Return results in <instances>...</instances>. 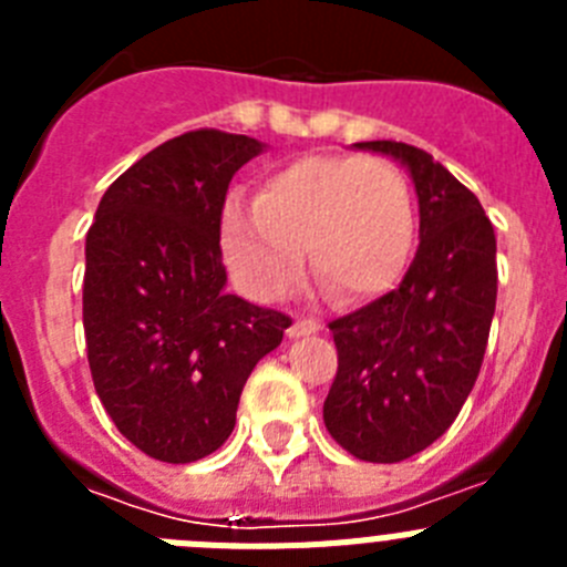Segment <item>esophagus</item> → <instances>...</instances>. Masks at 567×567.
<instances>
[{"instance_id": "1", "label": "esophagus", "mask_w": 567, "mask_h": 567, "mask_svg": "<svg viewBox=\"0 0 567 567\" xmlns=\"http://www.w3.org/2000/svg\"><path fill=\"white\" fill-rule=\"evenodd\" d=\"M320 323L318 320H312V318H300V320H295L292 327L287 329V334L289 338H303V334H315V332H320Z\"/></svg>"}]
</instances>
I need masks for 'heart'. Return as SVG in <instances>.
<instances>
[{
  "instance_id": "obj_1",
  "label": "heart",
  "mask_w": 567,
  "mask_h": 567,
  "mask_svg": "<svg viewBox=\"0 0 567 567\" xmlns=\"http://www.w3.org/2000/svg\"><path fill=\"white\" fill-rule=\"evenodd\" d=\"M417 240L412 187L394 164L358 155H300L272 169L252 209L229 202L221 247L255 300H275L300 275L303 247L315 278L340 300L392 292Z\"/></svg>"
}]
</instances>
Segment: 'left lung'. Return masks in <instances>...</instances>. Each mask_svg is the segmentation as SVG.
<instances>
[{"label":"left lung","instance_id":"1","mask_svg":"<svg viewBox=\"0 0 567 567\" xmlns=\"http://www.w3.org/2000/svg\"><path fill=\"white\" fill-rule=\"evenodd\" d=\"M354 147L409 167L420 247L398 289L329 323L338 374L323 423L352 457L400 463L429 449L474 389L497 307V238L477 195L425 150Z\"/></svg>","mask_w":567,"mask_h":567}]
</instances>
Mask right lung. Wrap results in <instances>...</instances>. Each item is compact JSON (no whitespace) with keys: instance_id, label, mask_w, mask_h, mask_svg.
<instances>
[{"instance_id":"obj_1","label":"right lung","mask_w":567,"mask_h":567,"mask_svg":"<svg viewBox=\"0 0 567 567\" xmlns=\"http://www.w3.org/2000/svg\"><path fill=\"white\" fill-rule=\"evenodd\" d=\"M258 153L249 135H175L110 184L87 229L93 385L115 429L162 463H195L227 443L255 363L292 327L224 289V202Z\"/></svg>"}]
</instances>
